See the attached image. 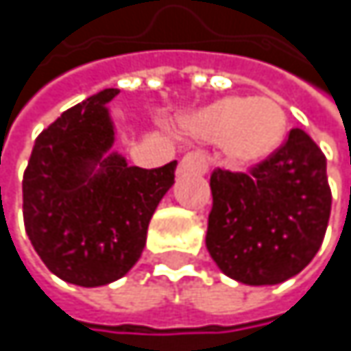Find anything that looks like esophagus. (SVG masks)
Segmentation results:
<instances>
[{
  "mask_svg": "<svg viewBox=\"0 0 351 351\" xmlns=\"http://www.w3.org/2000/svg\"><path fill=\"white\" fill-rule=\"evenodd\" d=\"M180 171L182 173H195V175H205L209 171V154L203 150H195L182 156L180 160Z\"/></svg>",
  "mask_w": 351,
  "mask_h": 351,
  "instance_id": "34e87169",
  "label": "esophagus"
}]
</instances>
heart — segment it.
Returning a JSON list of instances; mask_svg holds the SVG:
<instances>
[{
	"mask_svg": "<svg viewBox=\"0 0 351 351\" xmlns=\"http://www.w3.org/2000/svg\"><path fill=\"white\" fill-rule=\"evenodd\" d=\"M186 130L201 140H221L234 165H258L282 144L287 111L272 97H226L197 111Z\"/></svg>",
	"mask_w": 351,
	"mask_h": 351,
	"instance_id": "b5f03b06",
	"label": "heart"
}]
</instances>
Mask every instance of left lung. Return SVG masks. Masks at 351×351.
<instances>
[{
  "label": "left lung",
  "instance_id": "left-lung-1",
  "mask_svg": "<svg viewBox=\"0 0 351 351\" xmlns=\"http://www.w3.org/2000/svg\"><path fill=\"white\" fill-rule=\"evenodd\" d=\"M205 244L230 278L260 287L299 274L325 238L331 213L325 154L299 128L247 173H211Z\"/></svg>",
  "mask_w": 351,
  "mask_h": 351
}]
</instances>
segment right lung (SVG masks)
Wrapping results in <instances>:
<instances>
[{
    "label": "right lung",
    "instance_id": "1",
    "mask_svg": "<svg viewBox=\"0 0 351 351\" xmlns=\"http://www.w3.org/2000/svg\"><path fill=\"white\" fill-rule=\"evenodd\" d=\"M106 89L66 109L36 138L24 180V226L46 268L79 287L121 278L142 256L148 223L175 182L176 160L128 167L113 144Z\"/></svg>",
    "mask_w": 351,
    "mask_h": 351
}]
</instances>
